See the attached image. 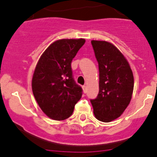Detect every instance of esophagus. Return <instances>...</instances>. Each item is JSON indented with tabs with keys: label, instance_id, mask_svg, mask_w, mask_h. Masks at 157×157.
<instances>
[{
	"label": "esophagus",
	"instance_id": "1",
	"mask_svg": "<svg viewBox=\"0 0 157 157\" xmlns=\"http://www.w3.org/2000/svg\"><path fill=\"white\" fill-rule=\"evenodd\" d=\"M82 90H83V92L86 94V86H83Z\"/></svg>",
	"mask_w": 157,
	"mask_h": 157
}]
</instances>
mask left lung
I'll return each mask as SVG.
<instances>
[{"mask_svg":"<svg viewBox=\"0 0 157 157\" xmlns=\"http://www.w3.org/2000/svg\"><path fill=\"white\" fill-rule=\"evenodd\" d=\"M99 67V94L90 100L98 120L109 123L120 117L130 104L134 76L128 62L112 43L91 41Z\"/></svg>","mask_w":157,"mask_h":157,"instance_id":"1","label":"left lung"}]
</instances>
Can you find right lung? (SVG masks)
I'll return each mask as SVG.
<instances>
[{"label": "right lung", "instance_id": "1", "mask_svg": "<svg viewBox=\"0 0 157 157\" xmlns=\"http://www.w3.org/2000/svg\"><path fill=\"white\" fill-rule=\"evenodd\" d=\"M85 39H61L51 44L36 65L32 91L37 104L48 117L63 120L73 113L82 95L75 81L71 61Z\"/></svg>", "mask_w": 157, "mask_h": 157}]
</instances>
